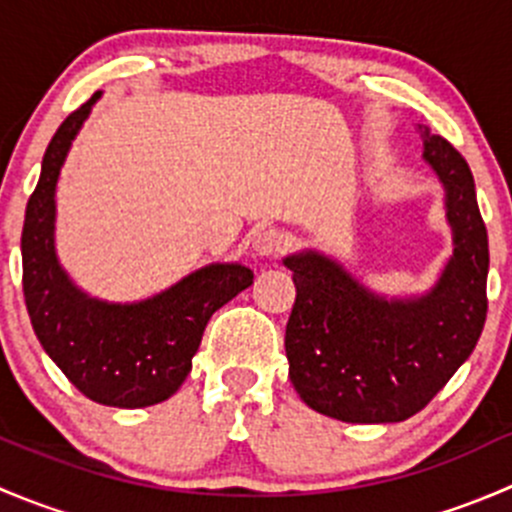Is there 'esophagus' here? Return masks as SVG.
I'll return each mask as SVG.
<instances>
[{
  "label": "esophagus",
  "mask_w": 512,
  "mask_h": 512,
  "mask_svg": "<svg viewBox=\"0 0 512 512\" xmlns=\"http://www.w3.org/2000/svg\"><path fill=\"white\" fill-rule=\"evenodd\" d=\"M287 242L289 240H287L285 232L270 227V230L257 232L255 240H252V247H255V252L260 257H277L287 250Z\"/></svg>",
  "instance_id": "1"
}]
</instances>
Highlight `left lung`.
<instances>
[{
    "mask_svg": "<svg viewBox=\"0 0 512 512\" xmlns=\"http://www.w3.org/2000/svg\"><path fill=\"white\" fill-rule=\"evenodd\" d=\"M423 156L446 188L451 262L426 297L386 302L337 262L287 257L297 299L285 352L294 391L309 409L347 423L406 421L476 349L488 314V232L466 158L421 126Z\"/></svg>",
    "mask_w": 512,
    "mask_h": 512,
    "instance_id": "1",
    "label": "left lung"
}]
</instances>
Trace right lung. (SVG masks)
<instances>
[{
    "label": "right lung",
    "mask_w": 512,
    "mask_h": 512,
    "mask_svg": "<svg viewBox=\"0 0 512 512\" xmlns=\"http://www.w3.org/2000/svg\"><path fill=\"white\" fill-rule=\"evenodd\" d=\"M98 96L66 116L41 160L22 230L24 302L44 352L81 394L103 406L141 409L180 389L208 319L255 275L242 265H210L138 304L98 302L71 285L54 252V190Z\"/></svg>",
    "instance_id": "1"
}]
</instances>
